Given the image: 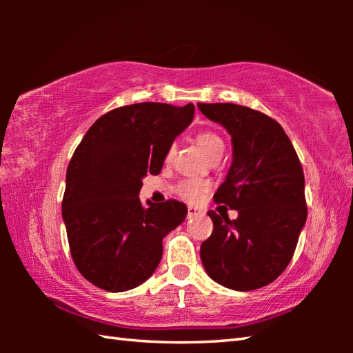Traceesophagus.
I'll list each match as a JSON object with an SVG mask.
<instances>
[{
  "instance_id": "1",
  "label": "esophagus",
  "mask_w": 353,
  "mask_h": 353,
  "mask_svg": "<svg viewBox=\"0 0 353 353\" xmlns=\"http://www.w3.org/2000/svg\"><path fill=\"white\" fill-rule=\"evenodd\" d=\"M198 213H199V210L196 207H188V214H187V216L188 218H193L194 214H198Z\"/></svg>"
}]
</instances>
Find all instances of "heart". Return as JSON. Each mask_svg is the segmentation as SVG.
Wrapping results in <instances>:
<instances>
[{"label": "heart", "mask_w": 353, "mask_h": 353, "mask_svg": "<svg viewBox=\"0 0 353 353\" xmlns=\"http://www.w3.org/2000/svg\"><path fill=\"white\" fill-rule=\"evenodd\" d=\"M196 141H198V145L202 148V151H204L208 157H213V155L216 154H223L224 151L223 139H221L216 132H213V130H201V132L196 135ZM174 151L176 146L171 145L165 154V162H171ZM208 190H210V182L204 181V179L190 177L183 179V181L177 183L176 193L181 196L182 199L194 204V202H199L204 198L208 193Z\"/></svg>", "instance_id": "1"}]
</instances>
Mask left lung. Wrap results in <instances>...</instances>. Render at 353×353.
Wrapping results in <instances>:
<instances>
[{
	"instance_id": "8db88e82",
	"label": "left lung",
	"mask_w": 353,
	"mask_h": 353,
	"mask_svg": "<svg viewBox=\"0 0 353 353\" xmlns=\"http://www.w3.org/2000/svg\"><path fill=\"white\" fill-rule=\"evenodd\" d=\"M198 107L232 135L234 162L213 199L238 210L232 221L208 212L213 232L201 244L202 265L225 288H261L290 265L305 224L301 160L282 126L265 113L230 103Z\"/></svg>"
}]
</instances>
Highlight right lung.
I'll return each mask as SVG.
<instances>
[{"instance_id":"1","label":"right lung","mask_w":353,"mask_h":353,"mask_svg":"<svg viewBox=\"0 0 353 353\" xmlns=\"http://www.w3.org/2000/svg\"><path fill=\"white\" fill-rule=\"evenodd\" d=\"M194 105H123L98 118L67 168L62 216L71 259L101 290H132L152 276L162 240L187 216L176 199L143 205L141 179L162 171L165 154L193 121Z\"/></svg>"}]
</instances>
